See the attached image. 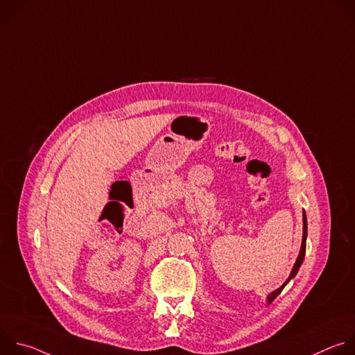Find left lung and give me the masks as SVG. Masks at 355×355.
<instances>
[{
	"mask_svg": "<svg viewBox=\"0 0 355 355\" xmlns=\"http://www.w3.org/2000/svg\"><path fill=\"white\" fill-rule=\"evenodd\" d=\"M306 237H308V222H306L305 211H303V236H302V245H300L299 256H297V259H296V263H295V266H293V268H292L291 275L288 277V279H286L278 289H275L274 292H271V293L268 295V297H267L268 305H270V303L282 292V289L285 288V285L297 274V271H299V268H300V266H302V263H303V259H305V252H306Z\"/></svg>",
	"mask_w": 355,
	"mask_h": 355,
	"instance_id": "8db88e82",
	"label": "left lung"
}]
</instances>
